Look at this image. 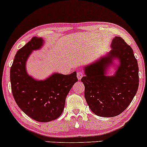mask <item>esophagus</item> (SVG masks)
I'll use <instances>...</instances> for the list:
<instances>
[{
    "mask_svg": "<svg viewBox=\"0 0 147 147\" xmlns=\"http://www.w3.org/2000/svg\"><path fill=\"white\" fill-rule=\"evenodd\" d=\"M84 74L81 71H79L77 72V78H78V80H80V79L82 78V77L83 76Z\"/></svg>",
    "mask_w": 147,
    "mask_h": 147,
    "instance_id": "34e87169",
    "label": "esophagus"
}]
</instances>
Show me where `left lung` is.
<instances>
[{
	"label": "left lung",
	"instance_id": "obj_1",
	"mask_svg": "<svg viewBox=\"0 0 147 147\" xmlns=\"http://www.w3.org/2000/svg\"><path fill=\"white\" fill-rule=\"evenodd\" d=\"M108 55L85 67V97L90 110L103 117L117 116L130 105L139 86V68L133 51L121 37H115ZM114 59L120 65L113 76H105Z\"/></svg>",
	"mask_w": 147,
	"mask_h": 147
}]
</instances>
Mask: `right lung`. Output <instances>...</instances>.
<instances>
[{"label": "right lung", "mask_w": 147, "mask_h": 147, "mask_svg": "<svg viewBox=\"0 0 147 147\" xmlns=\"http://www.w3.org/2000/svg\"><path fill=\"white\" fill-rule=\"evenodd\" d=\"M43 44L42 37H33L16 52L10 69V81L13 96L20 109L35 121L48 122L62 113L66 97L78 78L76 71L69 75L55 73L44 80L29 76L26 69L27 59Z\"/></svg>", "instance_id": "1"}]
</instances>
